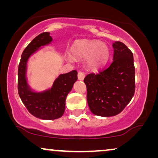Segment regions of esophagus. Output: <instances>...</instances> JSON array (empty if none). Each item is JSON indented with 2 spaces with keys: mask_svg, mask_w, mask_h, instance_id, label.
<instances>
[{
  "mask_svg": "<svg viewBox=\"0 0 158 158\" xmlns=\"http://www.w3.org/2000/svg\"><path fill=\"white\" fill-rule=\"evenodd\" d=\"M84 77H85V74L83 72H79L77 74V78L79 81H83Z\"/></svg>",
  "mask_w": 158,
  "mask_h": 158,
  "instance_id": "obj_1",
  "label": "esophagus"
}]
</instances>
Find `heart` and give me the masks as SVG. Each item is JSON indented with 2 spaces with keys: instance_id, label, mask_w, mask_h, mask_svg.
I'll list each match as a JSON object with an SVG mask.
<instances>
[{
  "instance_id": "obj_1",
  "label": "heart",
  "mask_w": 158,
  "mask_h": 158,
  "mask_svg": "<svg viewBox=\"0 0 158 158\" xmlns=\"http://www.w3.org/2000/svg\"><path fill=\"white\" fill-rule=\"evenodd\" d=\"M70 51L75 57L85 58V65L91 70L102 67L109 60L110 55L107 44L98 41H76L71 47ZM68 58L72 60L70 56Z\"/></svg>"
}]
</instances>
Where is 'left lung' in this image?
<instances>
[{
    "label": "left lung",
    "mask_w": 158,
    "mask_h": 158,
    "mask_svg": "<svg viewBox=\"0 0 158 158\" xmlns=\"http://www.w3.org/2000/svg\"><path fill=\"white\" fill-rule=\"evenodd\" d=\"M113 61L106 68L86 75L87 101L96 116L109 117L121 113L135 90L133 54L124 43L114 42Z\"/></svg>",
    "instance_id": "8db88e82"
}]
</instances>
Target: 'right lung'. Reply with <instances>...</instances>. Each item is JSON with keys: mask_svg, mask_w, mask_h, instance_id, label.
<instances>
[{"mask_svg": "<svg viewBox=\"0 0 158 158\" xmlns=\"http://www.w3.org/2000/svg\"><path fill=\"white\" fill-rule=\"evenodd\" d=\"M52 42L49 32L36 36L23 50L18 70V91L21 101L30 114L44 120L57 119L63 115L67 96L77 80V72L73 70L58 75L52 85L45 90H34L29 85L27 75L29 58Z\"/></svg>", "mask_w": 158, "mask_h": 158, "instance_id": "1", "label": "right lung"}]
</instances>
